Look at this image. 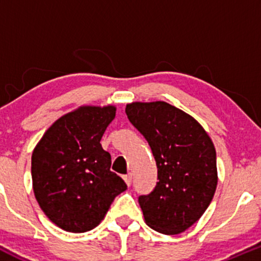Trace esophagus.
Wrapping results in <instances>:
<instances>
[{
  "label": "esophagus",
  "instance_id": "esophagus-1",
  "mask_svg": "<svg viewBox=\"0 0 261 261\" xmlns=\"http://www.w3.org/2000/svg\"><path fill=\"white\" fill-rule=\"evenodd\" d=\"M122 178H124L125 182H126V184L128 185V187H130V185H131V181H133V175H131L130 173H128V174L124 175V176H122Z\"/></svg>",
  "mask_w": 261,
  "mask_h": 261
}]
</instances>
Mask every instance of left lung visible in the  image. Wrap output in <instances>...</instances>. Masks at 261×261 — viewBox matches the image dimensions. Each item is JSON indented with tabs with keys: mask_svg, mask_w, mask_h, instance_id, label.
Returning a JSON list of instances; mask_svg holds the SVG:
<instances>
[{
	"mask_svg": "<svg viewBox=\"0 0 261 261\" xmlns=\"http://www.w3.org/2000/svg\"><path fill=\"white\" fill-rule=\"evenodd\" d=\"M145 137L157 164V184L139 203L146 223L178 234L202 216L217 187L216 151L195 119L166 101L133 103L125 109Z\"/></svg>",
	"mask_w": 261,
	"mask_h": 261,
	"instance_id": "1",
	"label": "left lung"
}]
</instances>
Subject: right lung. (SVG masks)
I'll use <instances>...</instances> for the list:
<instances>
[{
    "label": "right lung",
    "instance_id": "add662e5",
    "mask_svg": "<svg viewBox=\"0 0 261 261\" xmlns=\"http://www.w3.org/2000/svg\"><path fill=\"white\" fill-rule=\"evenodd\" d=\"M115 108L82 107L56 120L32 155L35 197L56 226L72 233L97 227L126 182L110 170L100 145Z\"/></svg>",
    "mask_w": 261,
    "mask_h": 261
}]
</instances>
